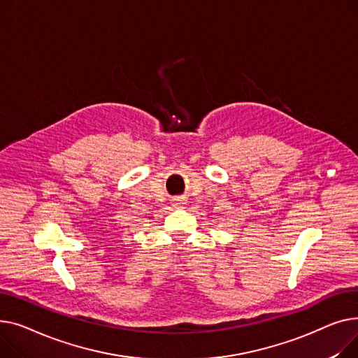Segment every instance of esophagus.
<instances>
[{
    "instance_id": "34e87169",
    "label": "esophagus",
    "mask_w": 358,
    "mask_h": 358,
    "mask_svg": "<svg viewBox=\"0 0 358 358\" xmlns=\"http://www.w3.org/2000/svg\"><path fill=\"white\" fill-rule=\"evenodd\" d=\"M175 205H176V206H183V205H185V202H183V201H180V199H176V201H175Z\"/></svg>"
}]
</instances>
